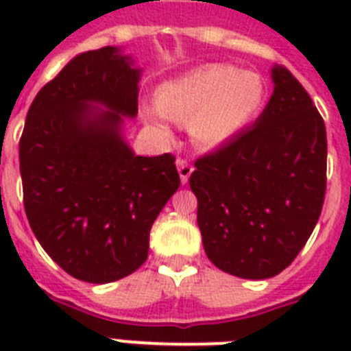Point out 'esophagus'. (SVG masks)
<instances>
[{
    "label": "esophagus",
    "mask_w": 351,
    "mask_h": 351,
    "mask_svg": "<svg viewBox=\"0 0 351 351\" xmlns=\"http://www.w3.org/2000/svg\"><path fill=\"white\" fill-rule=\"evenodd\" d=\"M176 165H178V175H180V182L182 184H187L189 180V176L193 173V165L189 162H186L184 158L176 160Z\"/></svg>",
    "instance_id": "esophagus-1"
}]
</instances>
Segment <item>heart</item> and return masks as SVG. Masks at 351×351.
Listing matches in <instances>:
<instances>
[{"label": "heart", "mask_w": 351, "mask_h": 351, "mask_svg": "<svg viewBox=\"0 0 351 351\" xmlns=\"http://www.w3.org/2000/svg\"><path fill=\"white\" fill-rule=\"evenodd\" d=\"M266 84L258 73L231 65H206L167 80L154 95L156 109L167 120L189 125L193 142L215 149L233 140L264 106ZM147 118L165 131L153 112Z\"/></svg>", "instance_id": "b5f03b06"}]
</instances>
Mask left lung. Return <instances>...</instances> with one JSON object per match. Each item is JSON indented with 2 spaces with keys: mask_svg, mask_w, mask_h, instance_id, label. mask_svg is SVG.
Masks as SVG:
<instances>
[{
  "mask_svg": "<svg viewBox=\"0 0 351 351\" xmlns=\"http://www.w3.org/2000/svg\"><path fill=\"white\" fill-rule=\"evenodd\" d=\"M273 95L253 127L195 162L189 178L206 255L240 278L275 277L321 217L326 127L299 80L271 69Z\"/></svg>",
  "mask_w": 351,
  "mask_h": 351,
  "instance_id": "1",
  "label": "left lung"
}]
</instances>
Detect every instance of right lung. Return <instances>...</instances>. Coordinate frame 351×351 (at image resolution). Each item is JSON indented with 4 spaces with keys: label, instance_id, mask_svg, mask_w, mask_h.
<instances>
[{
    "label": "right lung",
    "instance_id": "1",
    "mask_svg": "<svg viewBox=\"0 0 351 351\" xmlns=\"http://www.w3.org/2000/svg\"><path fill=\"white\" fill-rule=\"evenodd\" d=\"M140 73L117 47L78 54L36 95L19 140L30 228L84 282L136 271L151 226L180 186L173 154L138 156L121 134L123 117L138 112Z\"/></svg>",
    "mask_w": 351,
    "mask_h": 351
}]
</instances>
